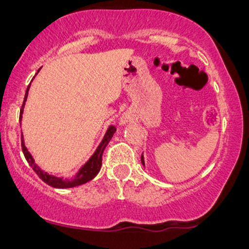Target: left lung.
Segmentation results:
<instances>
[{"mask_svg":"<svg viewBox=\"0 0 249 249\" xmlns=\"http://www.w3.org/2000/svg\"><path fill=\"white\" fill-rule=\"evenodd\" d=\"M142 164L144 165V166H145V162H144V157H142Z\"/></svg>","mask_w":249,"mask_h":249,"instance_id":"obj_1","label":"left lung"}]
</instances>
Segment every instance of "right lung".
<instances>
[{
	"label": "right lung",
	"instance_id": "right-lung-1",
	"mask_svg": "<svg viewBox=\"0 0 249 249\" xmlns=\"http://www.w3.org/2000/svg\"><path fill=\"white\" fill-rule=\"evenodd\" d=\"M39 70L41 69H38V71ZM38 71H37V73H38ZM30 84L28 85L27 91H25L24 102H23V105H22L21 113H19V122H22V113H23L25 102H27V98H28V91H29V89H30ZM115 132H116V127L113 126V125L108 126L107 132H105L104 138H103V141L101 142V144H99V146L97 147L95 153H93L92 156H91V158L89 159V160L85 162V164L83 165L81 168H79L78 172H77L76 176H73L72 178H61V177L53 176V174H49L48 172H45V171H43L42 168L36 164L35 160H34L33 156H31V153L28 151V148L25 147L23 134L21 136L22 151H23L25 159H27V161L29 162L30 166L33 167V170L35 171L37 176H38L39 178H41L43 181L45 182V184H48L49 186L55 187V188H71V187L79 186V185H83V184H85V182L90 181V180H92L97 176V174H98V172L101 171V167H102L103 152H104L105 147H107V145L108 144V142L111 141V138H112V136L115 134Z\"/></svg>",
	"mask_w": 249,
	"mask_h": 249
}]
</instances>
